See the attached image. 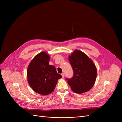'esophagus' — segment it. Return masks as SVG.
Instances as JSON below:
<instances>
[{
  "label": "esophagus",
  "instance_id": "obj_1",
  "mask_svg": "<svg viewBox=\"0 0 122 122\" xmlns=\"http://www.w3.org/2000/svg\"><path fill=\"white\" fill-rule=\"evenodd\" d=\"M61 76H62V78H64V76H65L64 73H62V74H61Z\"/></svg>",
  "mask_w": 122,
  "mask_h": 122
}]
</instances>
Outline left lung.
Returning a JSON list of instances; mask_svg holds the SVG:
<instances>
[{
    "label": "left lung",
    "instance_id": "1",
    "mask_svg": "<svg viewBox=\"0 0 122 122\" xmlns=\"http://www.w3.org/2000/svg\"><path fill=\"white\" fill-rule=\"evenodd\" d=\"M69 61L74 71L71 79H66L72 91L81 94L89 91L95 84L97 69L93 61L85 53L75 50L69 56Z\"/></svg>",
    "mask_w": 122,
    "mask_h": 122
}]
</instances>
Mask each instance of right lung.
<instances>
[{
  "instance_id": "add662e5",
  "label": "right lung",
  "mask_w": 122,
  "mask_h": 122,
  "mask_svg": "<svg viewBox=\"0 0 122 122\" xmlns=\"http://www.w3.org/2000/svg\"><path fill=\"white\" fill-rule=\"evenodd\" d=\"M49 55L41 52L35 56L27 69L29 85L36 92L46 95L52 92L57 81L62 76L57 73L55 67L49 65Z\"/></svg>"
}]
</instances>
